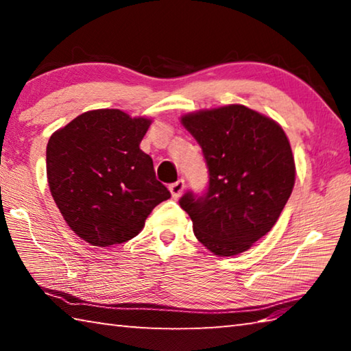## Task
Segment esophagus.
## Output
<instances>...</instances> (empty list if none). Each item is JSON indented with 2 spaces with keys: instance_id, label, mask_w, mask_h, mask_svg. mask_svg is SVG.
<instances>
[{
  "instance_id": "34e87169",
  "label": "esophagus",
  "mask_w": 351,
  "mask_h": 351,
  "mask_svg": "<svg viewBox=\"0 0 351 351\" xmlns=\"http://www.w3.org/2000/svg\"><path fill=\"white\" fill-rule=\"evenodd\" d=\"M184 187H186V184H184V180H178L176 182L170 184L169 189H170L171 197H173V198H180L181 195H182V192H184Z\"/></svg>"
}]
</instances>
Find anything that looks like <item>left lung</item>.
Wrapping results in <instances>:
<instances>
[{"instance_id": "8db88e82", "label": "left lung", "mask_w": 351, "mask_h": 351, "mask_svg": "<svg viewBox=\"0 0 351 351\" xmlns=\"http://www.w3.org/2000/svg\"><path fill=\"white\" fill-rule=\"evenodd\" d=\"M181 123L209 169L206 192L180 199L195 237L219 257L247 251L272 229L293 192L295 165L287 134L245 105L190 112Z\"/></svg>"}]
</instances>
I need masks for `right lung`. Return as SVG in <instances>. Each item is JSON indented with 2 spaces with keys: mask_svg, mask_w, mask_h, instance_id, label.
Returning a JSON list of instances; mask_svg holds the SVG:
<instances>
[{
  "mask_svg": "<svg viewBox=\"0 0 351 351\" xmlns=\"http://www.w3.org/2000/svg\"><path fill=\"white\" fill-rule=\"evenodd\" d=\"M152 121L121 110L86 111L51 136V195L74 234L93 246L132 240L170 192L139 148Z\"/></svg>",
  "mask_w": 351,
  "mask_h": 351,
  "instance_id": "1",
  "label": "right lung"
}]
</instances>
